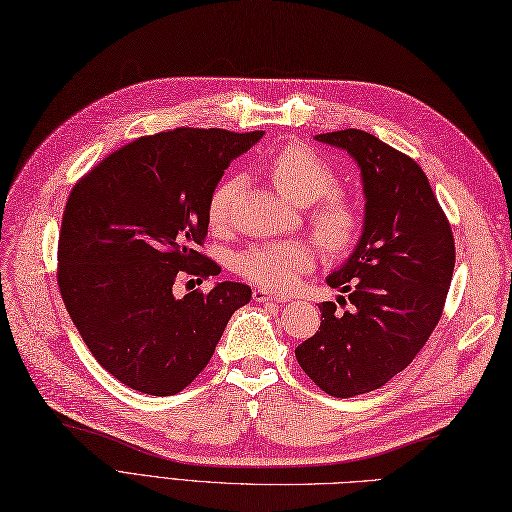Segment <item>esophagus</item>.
Returning a JSON list of instances; mask_svg holds the SVG:
<instances>
[{"mask_svg":"<svg viewBox=\"0 0 512 512\" xmlns=\"http://www.w3.org/2000/svg\"><path fill=\"white\" fill-rule=\"evenodd\" d=\"M254 301H258V303H284L286 299H284V297H277V294H273V292H269V290L256 288V290H254Z\"/></svg>","mask_w":512,"mask_h":512,"instance_id":"esophagus-1","label":"esophagus"}]
</instances>
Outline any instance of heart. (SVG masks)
<instances>
[{
	"instance_id": "b5f03b06",
	"label": "heart",
	"mask_w": 512,
	"mask_h": 512,
	"mask_svg": "<svg viewBox=\"0 0 512 512\" xmlns=\"http://www.w3.org/2000/svg\"><path fill=\"white\" fill-rule=\"evenodd\" d=\"M269 175L288 200L318 205L309 213V222L320 243L331 252H346L361 235V211L352 198L333 192L337 175L331 164L307 145H288L269 162ZM241 190V177H228L209 198V224L218 230L230 222V209ZM316 267L314 247L305 241H275L252 245L237 258V271L269 290H292L301 275Z\"/></svg>"
}]
</instances>
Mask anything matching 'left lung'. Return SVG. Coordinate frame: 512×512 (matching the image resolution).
Listing matches in <instances>:
<instances>
[{"label": "left lung", "instance_id": "1", "mask_svg": "<svg viewBox=\"0 0 512 512\" xmlns=\"http://www.w3.org/2000/svg\"><path fill=\"white\" fill-rule=\"evenodd\" d=\"M361 168V239L327 284L346 292L320 303V329L294 354L324 393L354 397L384 386L421 352L442 316L455 269L451 224L423 168L363 130L316 134Z\"/></svg>", "mask_w": 512, "mask_h": 512}]
</instances>
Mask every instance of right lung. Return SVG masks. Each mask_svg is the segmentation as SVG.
I'll use <instances>...</instances> for the list:
<instances>
[{
  "instance_id": "obj_1",
  "label": "right lung",
  "mask_w": 512,
  "mask_h": 512,
  "mask_svg": "<svg viewBox=\"0 0 512 512\" xmlns=\"http://www.w3.org/2000/svg\"><path fill=\"white\" fill-rule=\"evenodd\" d=\"M265 132L177 128L136 138L76 181L61 218L57 284L96 361L138 393L183 391L252 288L220 282L177 299L222 269L200 254L209 198L230 160ZM194 282V280H192Z\"/></svg>"
}]
</instances>
